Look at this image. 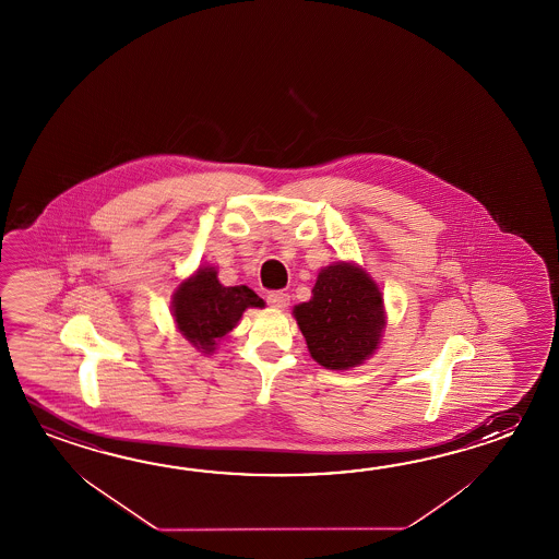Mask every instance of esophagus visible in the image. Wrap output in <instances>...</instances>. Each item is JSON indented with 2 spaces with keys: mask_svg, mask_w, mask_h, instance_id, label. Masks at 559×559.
<instances>
[{
  "mask_svg": "<svg viewBox=\"0 0 559 559\" xmlns=\"http://www.w3.org/2000/svg\"><path fill=\"white\" fill-rule=\"evenodd\" d=\"M266 302L274 308H286L288 302H290V297L283 293V290H273V293L266 295Z\"/></svg>",
  "mask_w": 559,
  "mask_h": 559,
  "instance_id": "esophagus-1",
  "label": "esophagus"
}]
</instances>
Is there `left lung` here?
I'll return each mask as SVG.
<instances>
[{"label": "left lung", "instance_id": "obj_1", "mask_svg": "<svg viewBox=\"0 0 559 559\" xmlns=\"http://www.w3.org/2000/svg\"><path fill=\"white\" fill-rule=\"evenodd\" d=\"M308 353L329 370L365 365L386 326L384 298L365 269L336 262L322 269L308 302L293 310Z\"/></svg>", "mask_w": 559, "mask_h": 559}]
</instances>
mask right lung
I'll return each instance as SVG.
<instances>
[{"label": "right lung", "mask_w": 559, "mask_h": 559, "mask_svg": "<svg viewBox=\"0 0 559 559\" xmlns=\"http://www.w3.org/2000/svg\"><path fill=\"white\" fill-rule=\"evenodd\" d=\"M251 307H264L254 290L245 285H221L215 266H201L175 290L171 310L182 336L197 350L211 354Z\"/></svg>", "instance_id": "add662e5"}]
</instances>
